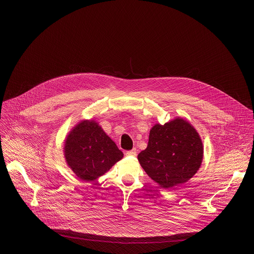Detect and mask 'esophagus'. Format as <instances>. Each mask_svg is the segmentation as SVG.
<instances>
[{
  "instance_id": "obj_1",
  "label": "esophagus",
  "mask_w": 254,
  "mask_h": 254,
  "mask_svg": "<svg viewBox=\"0 0 254 254\" xmlns=\"http://www.w3.org/2000/svg\"><path fill=\"white\" fill-rule=\"evenodd\" d=\"M126 155H127V156H129V157H135V156H136V150H135V149H132V150H130V151H127V152L126 153Z\"/></svg>"
}]
</instances>
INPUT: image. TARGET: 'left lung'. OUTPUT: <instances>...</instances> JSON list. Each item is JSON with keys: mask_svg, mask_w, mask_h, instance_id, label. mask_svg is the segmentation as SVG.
I'll return each mask as SVG.
<instances>
[{"mask_svg": "<svg viewBox=\"0 0 254 254\" xmlns=\"http://www.w3.org/2000/svg\"><path fill=\"white\" fill-rule=\"evenodd\" d=\"M137 160L163 189H175L197 173L203 160V143L197 130L187 121L175 119L165 125H155L148 147Z\"/></svg>", "mask_w": 254, "mask_h": 254, "instance_id": "left-lung-1", "label": "left lung"}]
</instances>
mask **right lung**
<instances>
[{"label": "right lung", "mask_w": 254, "mask_h": 254, "mask_svg": "<svg viewBox=\"0 0 254 254\" xmlns=\"http://www.w3.org/2000/svg\"><path fill=\"white\" fill-rule=\"evenodd\" d=\"M64 156L69 168L82 181L105 174L124 154L94 121H82L65 139Z\"/></svg>", "instance_id": "right-lung-1"}]
</instances>
